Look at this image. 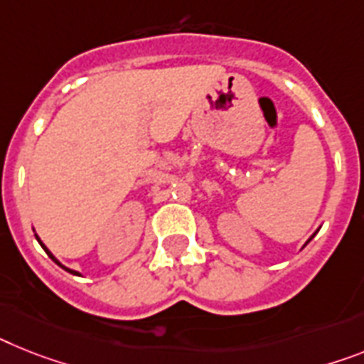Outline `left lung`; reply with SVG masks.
<instances>
[{"mask_svg": "<svg viewBox=\"0 0 364 364\" xmlns=\"http://www.w3.org/2000/svg\"><path fill=\"white\" fill-rule=\"evenodd\" d=\"M309 240H311V239H309Z\"/></svg>", "mask_w": 364, "mask_h": 364, "instance_id": "left-lung-1", "label": "left lung"}]
</instances>
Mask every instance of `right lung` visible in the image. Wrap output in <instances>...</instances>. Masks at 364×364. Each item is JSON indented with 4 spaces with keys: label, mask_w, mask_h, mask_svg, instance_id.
Instances as JSON below:
<instances>
[{
    "label": "right lung",
    "mask_w": 364,
    "mask_h": 364,
    "mask_svg": "<svg viewBox=\"0 0 364 364\" xmlns=\"http://www.w3.org/2000/svg\"><path fill=\"white\" fill-rule=\"evenodd\" d=\"M35 237H36V235H35ZM36 240H38V242H41V246H42V248H44V250H46V253H48V255H50V257H51V259H53V261H55V262H57V264H59V267H60V268H64V270H66V272H70V274H73V276H81V274H79V272H75V270H70V268L63 267V264H60V262H59V261H57V259H55V257H53V253H51V252H50V250L46 248L44 244H42V240H41V239H38V237H36Z\"/></svg>",
    "instance_id": "obj_1"
}]
</instances>
